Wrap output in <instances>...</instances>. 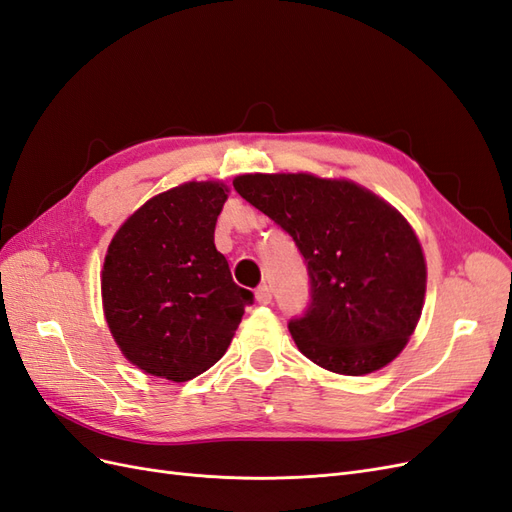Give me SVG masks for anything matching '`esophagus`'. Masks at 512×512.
<instances>
[{"label":"esophagus","instance_id":"obj_1","mask_svg":"<svg viewBox=\"0 0 512 512\" xmlns=\"http://www.w3.org/2000/svg\"><path fill=\"white\" fill-rule=\"evenodd\" d=\"M255 300H257L259 304H270V300H272V291H270V287H268V285H261V287H257V291H255Z\"/></svg>","mask_w":512,"mask_h":512}]
</instances>
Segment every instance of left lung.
I'll use <instances>...</instances> for the list:
<instances>
[{
    "instance_id": "8db88e82",
    "label": "left lung",
    "mask_w": 512,
    "mask_h": 512,
    "mask_svg": "<svg viewBox=\"0 0 512 512\" xmlns=\"http://www.w3.org/2000/svg\"><path fill=\"white\" fill-rule=\"evenodd\" d=\"M233 186L294 238L309 268L311 306L289 324L300 352L339 375L397 358L427 291L425 253L407 218L345 178L244 173Z\"/></svg>"
}]
</instances>
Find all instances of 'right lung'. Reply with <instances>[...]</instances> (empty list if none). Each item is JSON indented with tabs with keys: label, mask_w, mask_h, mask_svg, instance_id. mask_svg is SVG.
<instances>
[{
	"label": "right lung",
	"mask_w": 512,
	"mask_h": 512,
	"mask_svg": "<svg viewBox=\"0 0 512 512\" xmlns=\"http://www.w3.org/2000/svg\"><path fill=\"white\" fill-rule=\"evenodd\" d=\"M227 197L225 182H184L145 201L111 238L102 313L115 345L143 373L188 382L208 371L253 302L214 246Z\"/></svg>",
	"instance_id": "1"
}]
</instances>
